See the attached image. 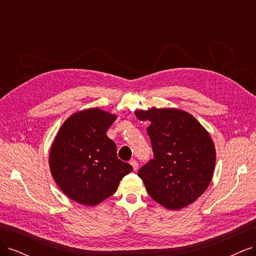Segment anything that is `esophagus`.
<instances>
[{
  "instance_id": "esophagus-1",
  "label": "esophagus",
  "mask_w": 256,
  "mask_h": 256,
  "mask_svg": "<svg viewBox=\"0 0 256 256\" xmlns=\"http://www.w3.org/2000/svg\"><path fill=\"white\" fill-rule=\"evenodd\" d=\"M130 164H131V166L134 168V171H136V170L138 168V161H136V160H134V159H132V160L130 161Z\"/></svg>"
}]
</instances>
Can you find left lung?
<instances>
[{"instance_id": "8db88e82", "label": "left lung", "mask_w": 256, "mask_h": 256, "mask_svg": "<svg viewBox=\"0 0 256 256\" xmlns=\"http://www.w3.org/2000/svg\"><path fill=\"white\" fill-rule=\"evenodd\" d=\"M148 120L154 159L138 170L150 198L170 210H180L203 194L216 164L212 138L200 122L180 109L134 111Z\"/></svg>"}]
</instances>
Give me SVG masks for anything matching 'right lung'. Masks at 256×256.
I'll list each match as a JSON object with an SVG mask.
<instances>
[{"label":"right lung","instance_id":"obj_1","mask_svg":"<svg viewBox=\"0 0 256 256\" xmlns=\"http://www.w3.org/2000/svg\"><path fill=\"white\" fill-rule=\"evenodd\" d=\"M116 118L99 108L78 111L54 138L49 154L52 177L69 198L81 205L96 206L110 198L134 170L118 158L115 143L106 134Z\"/></svg>","mask_w":256,"mask_h":256}]
</instances>
